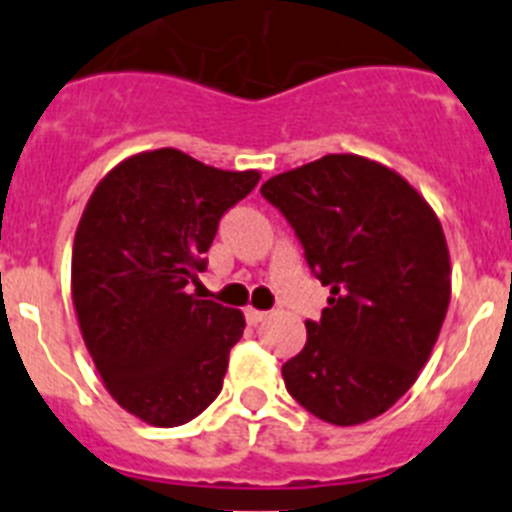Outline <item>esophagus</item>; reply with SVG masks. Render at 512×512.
I'll list each match as a JSON object with an SVG mask.
<instances>
[{"mask_svg":"<svg viewBox=\"0 0 512 512\" xmlns=\"http://www.w3.org/2000/svg\"><path fill=\"white\" fill-rule=\"evenodd\" d=\"M266 318H269V312L253 310V307H248V310H246V320H248V325H259V323H264Z\"/></svg>","mask_w":512,"mask_h":512,"instance_id":"obj_1","label":"esophagus"}]
</instances>
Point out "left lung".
<instances>
[{"mask_svg": "<svg viewBox=\"0 0 512 512\" xmlns=\"http://www.w3.org/2000/svg\"><path fill=\"white\" fill-rule=\"evenodd\" d=\"M330 287L307 343L282 366L307 413L356 425L390 410L413 387L451 297L449 248L428 202L400 174L330 153L261 187Z\"/></svg>", "mask_w": 512, "mask_h": 512, "instance_id": "8db88e82", "label": "left lung"}]
</instances>
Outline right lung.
Returning <instances> with one entry per match:
<instances>
[{"mask_svg":"<svg viewBox=\"0 0 512 512\" xmlns=\"http://www.w3.org/2000/svg\"><path fill=\"white\" fill-rule=\"evenodd\" d=\"M176 148L122 161L76 228L71 295L81 336L117 405L174 428L220 395L241 310L189 295L220 217L259 184Z\"/></svg>","mask_w":512,"mask_h":512,"instance_id":"add662e5","label":"right lung"}]
</instances>
